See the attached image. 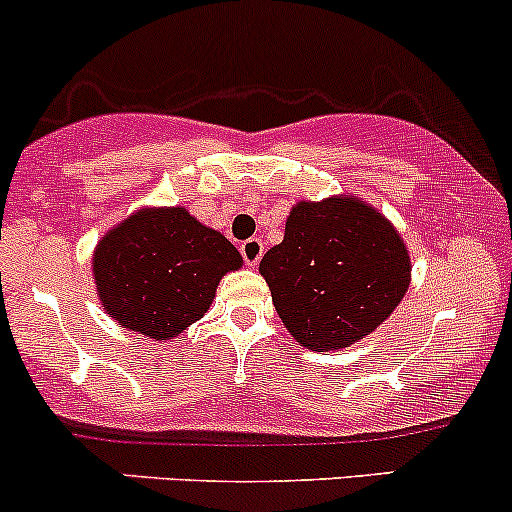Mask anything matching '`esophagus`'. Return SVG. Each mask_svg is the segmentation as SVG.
I'll return each instance as SVG.
<instances>
[{"instance_id": "34e87169", "label": "esophagus", "mask_w": 512, "mask_h": 512, "mask_svg": "<svg viewBox=\"0 0 512 512\" xmlns=\"http://www.w3.org/2000/svg\"><path fill=\"white\" fill-rule=\"evenodd\" d=\"M241 256H244L246 266H258L263 256V241L261 239H249L241 244Z\"/></svg>"}]
</instances>
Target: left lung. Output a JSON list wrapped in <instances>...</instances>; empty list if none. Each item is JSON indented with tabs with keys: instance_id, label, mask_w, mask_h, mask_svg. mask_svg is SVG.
<instances>
[{
	"instance_id": "1",
	"label": "left lung",
	"mask_w": 512,
	"mask_h": 512,
	"mask_svg": "<svg viewBox=\"0 0 512 512\" xmlns=\"http://www.w3.org/2000/svg\"><path fill=\"white\" fill-rule=\"evenodd\" d=\"M290 336L331 353L372 333L404 300L411 256L396 227L355 195L300 200L258 266Z\"/></svg>"
}]
</instances>
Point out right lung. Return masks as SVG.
I'll return each instance as SVG.
<instances>
[{
    "mask_svg": "<svg viewBox=\"0 0 512 512\" xmlns=\"http://www.w3.org/2000/svg\"><path fill=\"white\" fill-rule=\"evenodd\" d=\"M237 246L181 205L140 208L91 256L96 295L123 329L169 341L208 312L220 280L241 268Z\"/></svg>",
    "mask_w": 512,
    "mask_h": 512,
    "instance_id": "add662e5",
    "label": "right lung"
}]
</instances>
